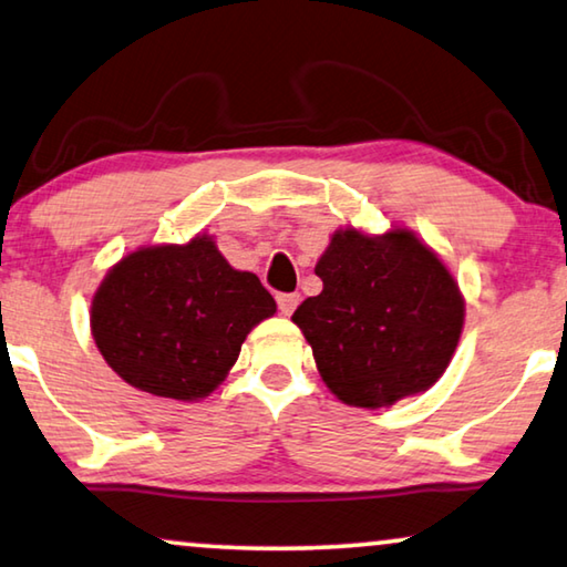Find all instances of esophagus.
I'll list each match as a JSON object with an SVG mask.
<instances>
[{
    "instance_id": "34e87169",
    "label": "esophagus",
    "mask_w": 567,
    "mask_h": 567,
    "mask_svg": "<svg viewBox=\"0 0 567 567\" xmlns=\"http://www.w3.org/2000/svg\"><path fill=\"white\" fill-rule=\"evenodd\" d=\"M300 295L298 292H280L277 295V308H280L282 316H292L295 308H298Z\"/></svg>"
}]
</instances>
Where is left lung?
<instances>
[{"mask_svg":"<svg viewBox=\"0 0 567 567\" xmlns=\"http://www.w3.org/2000/svg\"><path fill=\"white\" fill-rule=\"evenodd\" d=\"M316 275L322 292L292 322L330 393L381 409L442 379L464 328V298L446 265L411 229H338Z\"/></svg>","mask_w":567,"mask_h":567,"instance_id":"8db88e82","label":"left lung"}]
</instances>
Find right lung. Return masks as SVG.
<instances>
[{
  "instance_id": "add662e5",
  "label": "right lung",
  "mask_w": 567,
  "mask_h": 567,
  "mask_svg": "<svg viewBox=\"0 0 567 567\" xmlns=\"http://www.w3.org/2000/svg\"><path fill=\"white\" fill-rule=\"evenodd\" d=\"M277 312L257 275L239 272L217 241L151 245L125 255L90 302L105 363L133 389L199 401L227 379L249 330Z\"/></svg>"
}]
</instances>
